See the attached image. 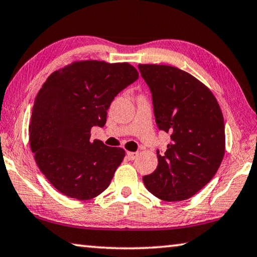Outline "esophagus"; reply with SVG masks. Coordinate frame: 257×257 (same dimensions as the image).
Returning a JSON list of instances; mask_svg holds the SVG:
<instances>
[{
  "instance_id": "1",
  "label": "esophagus",
  "mask_w": 257,
  "mask_h": 257,
  "mask_svg": "<svg viewBox=\"0 0 257 257\" xmlns=\"http://www.w3.org/2000/svg\"><path fill=\"white\" fill-rule=\"evenodd\" d=\"M126 155H127V157L131 161H133V160H136L137 157H138V155H139V153H133V152H127V154H126Z\"/></svg>"
}]
</instances>
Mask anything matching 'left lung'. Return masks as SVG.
<instances>
[{
	"mask_svg": "<svg viewBox=\"0 0 257 257\" xmlns=\"http://www.w3.org/2000/svg\"><path fill=\"white\" fill-rule=\"evenodd\" d=\"M153 96L157 127L170 133L159 165L144 177L146 187L164 201L192 197L212 179L225 153L220 106L206 85L170 65L139 64Z\"/></svg>",
	"mask_w": 257,
	"mask_h": 257,
	"instance_id": "1",
	"label": "left lung"
}]
</instances>
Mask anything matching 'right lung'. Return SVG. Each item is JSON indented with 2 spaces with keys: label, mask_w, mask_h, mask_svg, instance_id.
Listing matches in <instances>:
<instances>
[{
  "label": "right lung",
  "mask_w": 257,
  "mask_h": 257,
  "mask_svg": "<svg viewBox=\"0 0 257 257\" xmlns=\"http://www.w3.org/2000/svg\"><path fill=\"white\" fill-rule=\"evenodd\" d=\"M138 78L128 63L104 61L73 62L47 78L34 101L30 146L62 194L90 200L108 188L125 151L90 141V130L103 127L113 98Z\"/></svg>",
  "instance_id": "right-lung-1"
}]
</instances>
